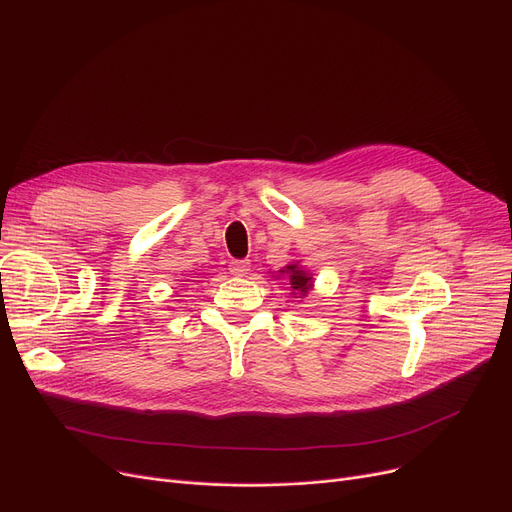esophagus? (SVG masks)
<instances>
[{
  "instance_id": "1",
  "label": "esophagus",
  "mask_w": 512,
  "mask_h": 512,
  "mask_svg": "<svg viewBox=\"0 0 512 512\" xmlns=\"http://www.w3.org/2000/svg\"><path fill=\"white\" fill-rule=\"evenodd\" d=\"M249 272H251V261L249 259H234L230 263V274L232 276L242 278V276H247Z\"/></svg>"
}]
</instances>
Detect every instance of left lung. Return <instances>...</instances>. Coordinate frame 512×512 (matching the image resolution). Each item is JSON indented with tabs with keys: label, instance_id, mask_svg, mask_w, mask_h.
Masks as SVG:
<instances>
[{
	"label": "left lung",
	"instance_id": "8db88e82",
	"mask_svg": "<svg viewBox=\"0 0 512 512\" xmlns=\"http://www.w3.org/2000/svg\"><path fill=\"white\" fill-rule=\"evenodd\" d=\"M278 274L286 276L288 286L292 290L290 294H294V299H297V297L305 299L307 294L313 290V274H309L305 267H301V261L284 265Z\"/></svg>",
	"mask_w": 512,
	"mask_h": 512
}]
</instances>
